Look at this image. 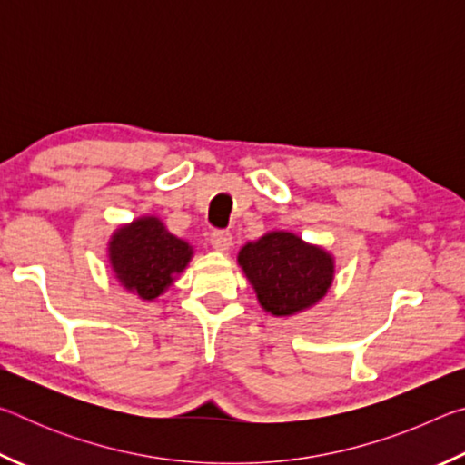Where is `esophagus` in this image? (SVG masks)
I'll return each mask as SVG.
<instances>
[{
	"label": "esophagus",
	"instance_id": "1",
	"mask_svg": "<svg viewBox=\"0 0 465 465\" xmlns=\"http://www.w3.org/2000/svg\"><path fill=\"white\" fill-rule=\"evenodd\" d=\"M211 246L219 252H225L230 250L232 246V233L230 232H223V230H217L211 233Z\"/></svg>",
	"mask_w": 465,
	"mask_h": 465
}]
</instances>
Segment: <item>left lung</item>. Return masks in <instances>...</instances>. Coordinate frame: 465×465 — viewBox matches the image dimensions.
<instances>
[{"label": "left lung", "mask_w": 465, "mask_h": 465, "mask_svg": "<svg viewBox=\"0 0 465 465\" xmlns=\"http://www.w3.org/2000/svg\"><path fill=\"white\" fill-rule=\"evenodd\" d=\"M238 262L262 310L293 316L316 305L334 281V258L291 232H269L240 250Z\"/></svg>", "instance_id": "left-lung-1"}]
</instances>
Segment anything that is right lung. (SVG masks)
<instances>
[{
  "label": "right lung",
  "instance_id": "right-lung-1",
  "mask_svg": "<svg viewBox=\"0 0 465 465\" xmlns=\"http://www.w3.org/2000/svg\"><path fill=\"white\" fill-rule=\"evenodd\" d=\"M191 258V243L172 235L157 217H139L119 227L108 242L114 277L145 302L160 297Z\"/></svg>",
  "mask_w": 465,
  "mask_h": 465
}]
</instances>
